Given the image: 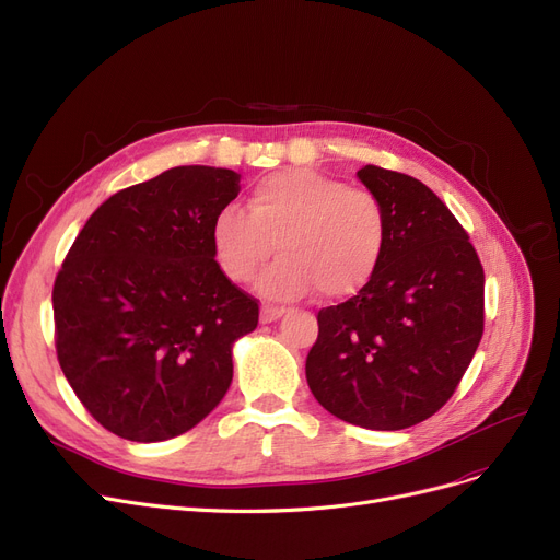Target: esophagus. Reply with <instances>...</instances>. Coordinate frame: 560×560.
<instances>
[{"mask_svg":"<svg viewBox=\"0 0 560 560\" xmlns=\"http://www.w3.org/2000/svg\"><path fill=\"white\" fill-rule=\"evenodd\" d=\"M283 313H285V308H281V306L265 304V306L260 308V320H262V323H275V320L281 318Z\"/></svg>","mask_w":560,"mask_h":560,"instance_id":"1","label":"esophagus"}]
</instances>
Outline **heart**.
<instances>
[{"label": "heart", "mask_w": 560, "mask_h": 560, "mask_svg": "<svg viewBox=\"0 0 560 560\" xmlns=\"http://www.w3.org/2000/svg\"><path fill=\"white\" fill-rule=\"evenodd\" d=\"M388 235L386 208L366 187L313 168H285L260 178L249 194V212L229 206L212 222V252L224 275L249 283L272 256H281L260 277L272 300H295L318 290L338 300L371 281Z\"/></svg>", "instance_id": "heart-1"}]
</instances>
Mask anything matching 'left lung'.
<instances>
[{
  "label": "left lung",
  "mask_w": 560,
  "mask_h": 560,
  "mask_svg": "<svg viewBox=\"0 0 560 560\" xmlns=\"http://www.w3.org/2000/svg\"><path fill=\"white\" fill-rule=\"evenodd\" d=\"M357 176L386 208V247L354 298L318 311L306 382L340 421L402 430L440 411L469 369L485 275L467 231L430 187L373 164Z\"/></svg>",
  "instance_id": "1"
}]
</instances>
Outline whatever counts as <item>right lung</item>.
I'll return each instance as SVG.
<instances>
[{"label":"right lung","instance_id":"add662e5","mask_svg":"<svg viewBox=\"0 0 560 560\" xmlns=\"http://www.w3.org/2000/svg\"><path fill=\"white\" fill-rule=\"evenodd\" d=\"M240 191L231 168L174 166L95 210L52 288L59 366L89 415L130 442H164L220 405L233 343L258 300L212 252Z\"/></svg>","mask_w":560,"mask_h":560}]
</instances>
